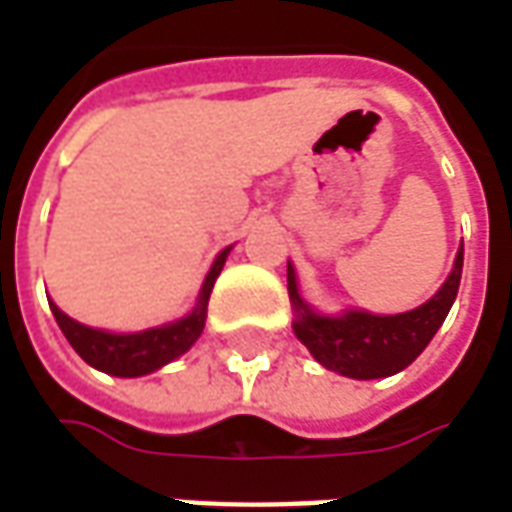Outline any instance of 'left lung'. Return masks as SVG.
Returning a JSON list of instances; mask_svg holds the SVG:
<instances>
[{"label":"left lung","mask_w":512,"mask_h":512,"mask_svg":"<svg viewBox=\"0 0 512 512\" xmlns=\"http://www.w3.org/2000/svg\"><path fill=\"white\" fill-rule=\"evenodd\" d=\"M463 268V246L455 257V268L441 290L422 307L400 315H370L345 312L343 318H323L301 301L296 274L288 266V296L296 312L293 332L310 354L334 373L348 378H386L400 373L417 359L433 334L447 318L452 301L458 296Z\"/></svg>","instance_id":"1"}]
</instances>
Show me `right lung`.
I'll use <instances>...</instances> for the list:
<instances>
[{
    "label": "right lung",
    "mask_w": 512,
    "mask_h": 512,
    "mask_svg": "<svg viewBox=\"0 0 512 512\" xmlns=\"http://www.w3.org/2000/svg\"><path fill=\"white\" fill-rule=\"evenodd\" d=\"M227 252L230 249H224L222 255L216 257L211 271H208V277L202 282L197 307L186 318L169 323V326H161V329H147V332L139 334H109L76 323L57 304L49 301L51 312H54V318L60 323L62 334L73 345V351L82 356L87 365H93L95 370L109 373V376H147V373H153L161 365L178 359L180 354H186L194 345V340L202 334V329H205V312H208V296H211L213 282H216L224 260H227Z\"/></svg>",
    "instance_id": "obj_1"
}]
</instances>
